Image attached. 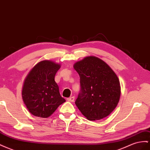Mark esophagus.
Wrapping results in <instances>:
<instances>
[{"mask_svg":"<svg viewBox=\"0 0 150 150\" xmlns=\"http://www.w3.org/2000/svg\"><path fill=\"white\" fill-rule=\"evenodd\" d=\"M67 100V101H69V102H74V96H71V97H70V98H68Z\"/></svg>","mask_w":150,"mask_h":150,"instance_id":"34e87169","label":"esophagus"}]
</instances>
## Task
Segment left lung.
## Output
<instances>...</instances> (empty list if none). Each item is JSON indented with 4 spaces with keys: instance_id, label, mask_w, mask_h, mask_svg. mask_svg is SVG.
<instances>
[{
    "instance_id": "8db88e82",
    "label": "left lung",
    "mask_w": 150,
    "mask_h": 150,
    "mask_svg": "<svg viewBox=\"0 0 150 150\" xmlns=\"http://www.w3.org/2000/svg\"><path fill=\"white\" fill-rule=\"evenodd\" d=\"M80 77L81 93L75 104L89 120L102 119L118 104L120 84L115 72L103 60L88 56L73 66Z\"/></svg>"
}]
</instances>
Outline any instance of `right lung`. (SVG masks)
I'll use <instances>...</instances> for the list:
<instances>
[{"label":"right lung","mask_w":150,"mask_h":150,"mask_svg":"<svg viewBox=\"0 0 150 150\" xmlns=\"http://www.w3.org/2000/svg\"><path fill=\"white\" fill-rule=\"evenodd\" d=\"M60 67V64L52 60H42L31 69L26 77L22 89V98L33 115L47 118L59 105L66 102L60 96L54 79Z\"/></svg>","instance_id":"obj_1"}]
</instances>
